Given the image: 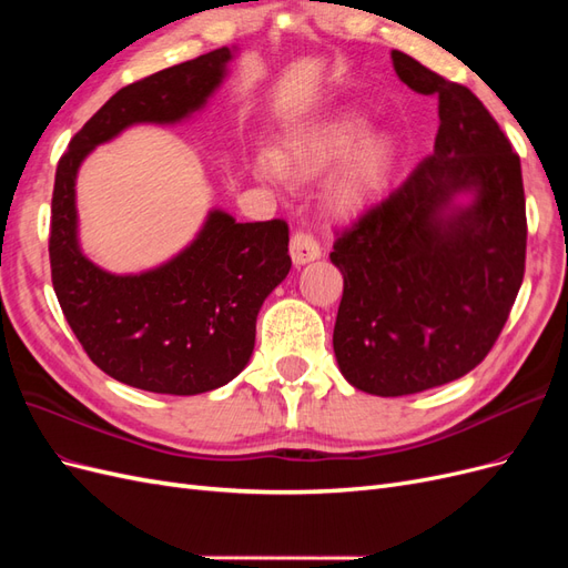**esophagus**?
<instances>
[{"mask_svg":"<svg viewBox=\"0 0 568 568\" xmlns=\"http://www.w3.org/2000/svg\"><path fill=\"white\" fill-rule=\"evenodd\" d=\"M288 253H291V261H294V265H305V263L317 261V257L322 255V248L315 242L313 234L296 232L294 236H291Z\"/></svg>","mask_w":568,"mask_h":568,"instance_id":"34e87169","label":"esophagus"}]
</instances>
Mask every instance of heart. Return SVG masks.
<instances>
[{"label":"heart","mask_w":568,"mask_h":568,"mask_svg":"<svg viewBox=\"0 0 568 568\" xmlns=\"http://www.w3.org/2000/svg\"><path fill=\"white\" fill-rule=\"evenodd\" d=\"M332 165L326 203L338 213L363 211L390 180L395 144L384 134H369L365 115L336 111L291 125L280 149H257L251 163L255 178L267 182L311 180Z\"/></svg>","instance_id":"obj_1"}]
</instances>
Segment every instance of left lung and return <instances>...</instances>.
I'll return each mask as SVG.
<instances>
[{"mask_svg": "<svg viewBox=\"0 0 568 568\" xmlns=\"http://www.w3.org/2000/svg\"><path fill=\"white\" fill-rule=\"evenodd\" d=\"M393 68L438 99L434 153L343 232L334 326L341 374L382 398L471 372L500 336L524 282L521 161L488 109L403 51Z\"/></svg>", "mask_w": 568, "mask_h": 568, "instance_id": "obj_1", "label": "left lung"}]
</instances>
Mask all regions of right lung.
<instances>
[{
	"label": "right lung",
	"instance_id": "add662e5",
	"mask_svg": "<svg viewBox=\"0 0 568 568\" xmlns=\"http://www.w3.org/2000/svg\"><path fill=\"white\" fill-rule=\"evenodd\" d=\"M234 54L236 47H222L128 84L84 123L57 165L49 263L61 311L101 372L149 393H205L248 365L257 313L291 270L288 227L284 220L236 222L213 209L170 261L115 274L80 248L78 170L132 125L192 118L227 78Z\"/></svg>",
	"mask_w": 568,
	"mask_h": 568
}]
</instances>
